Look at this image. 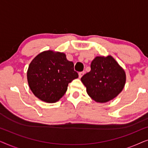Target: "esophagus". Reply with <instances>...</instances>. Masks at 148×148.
Wrapping results in <instances>:
<instances>
[{
	"mask_svg": "<svg viewBox=\"0 0 148 148\" xmlns=\"http://www.w3.org/2000/svg\"><path fill=\"white\" fill-rule=\"evenodd\" d=\"M84 73H85L84 71H82V72H79V78L82 77L83 75H84Z\"/></svg>",
	"mask_w": 148,
	"mask_h": 148,
	"instance_id": "1",
	"label": "esophagus"
}]
</instances>
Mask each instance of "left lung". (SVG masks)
Segmentation results:
<instances>
[{
	"mask_svg": "<svg viewBox=\"0 0 148 148\" xmlns=\"http://www.w3.org/2000/svg\"><path fill=\"white\" fill-rule=\"evenodd\" d=\"M81 80L93 100L105 103L122 92L126 82V74L112 56H96L91 63V71Z\"/></svg>",
	"mask_w": 148,
	"mask_h": 148,
	"instance_id": "8db88e82",
	"label": "left lung"
}]
</instances>
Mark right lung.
Wrapping results in <instances>:
<instances>
[{"instance_id":"right-lung-1","label":"right lung","mask_w":148,"mask_h":148,"mask_svg":"<svg viewBox=\"0 0 148 148\" xmlns=\"http://www.w3.org/2000/svg\"><path fill=\"white\" fill-rule=\"evenodd\" d=\"M79 77L64 53L46 50L30 62L27 77L30 90L44 102L54 103L64 96L69 83Z\"/></svg>"}]
</instances>
